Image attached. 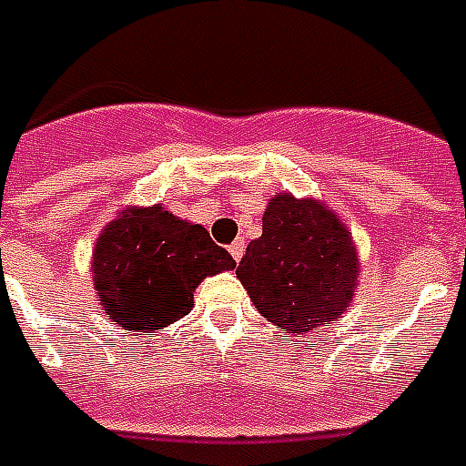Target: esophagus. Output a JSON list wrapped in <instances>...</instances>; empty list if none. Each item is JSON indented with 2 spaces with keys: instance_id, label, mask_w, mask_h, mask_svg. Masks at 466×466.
Segmentation results:
<instances>
[{
  "instance_id": "34e87169",
  "label": "esophagus",
  "mask_w": 466,
  "mask_h": 466,
  "mask_svg": "<svg viewBox=\"0 0 466 466\" xmlns=\"http://www.w3.org/2000/svg\"><path fill=\"white\" fill-rule=\"evenodd\" d=\"M244 239H237V241H232V244H229V254H232V258L234 261H241V257H244Z\"/></svg>"
}]
</instances>
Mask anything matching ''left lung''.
<instances>
[{"instance_id":"left-lung-1","label":"left lung","mask_w":466,"mask_h":466,"mask_svg":"<svg viewBox=\"0 0 466 466\" xmlns=\"http://www.w3.org/2000/svg\"><path fill=\"white\" fill-rule=\"evenodd\" d=\"M237 279L268 322L305 335L350 310L360 258L337 212L280 193L266 208L261 237L248 241Z\"/></svg>"}]
</instances>
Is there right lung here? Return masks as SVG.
Returning <instances> with one entry per match:
<instances>
[{
  "label": "right lung",
  "instance_id": "1",
  "mask_svg": "<svg viewBox=\"0 0 466 466\" xmlns=\"http://www.w3.org/2000/svg\"><path fill=\"white\" fill-rule=\"evenodd\" d=\"M229 251L202 225L161 205L127 208L102 229L92 251V283L112 325L163 329L193 310L202 279L234 268Z\"/></svg>",
  "mask_w": 466,
  "mask_h": 466
}]
</instances>
